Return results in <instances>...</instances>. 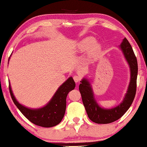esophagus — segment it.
<instances>
[{"instance_id": "34e87169", "label": "esophagus", "mask_w": 147, "mask_h": 147, "mask_svg": "<svg viewBox=\"0 0 147 147\" xmlns=\"http://www.w3.org/2000/svg\"><path fill=\"white\" fill-rule=\"evenodd\" d=\"M74 81H75L76 83H78L80 81V78L78 76H74Z\"/></svg>"}]
</instances>
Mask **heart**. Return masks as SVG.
<instances>
[{
	"label": "heart",
	"mask_w": 147,
	"mask_h": 147,
	"mask_svg": "<svg viewBox=\"0 0 147 147\" xmlns=\"http://www.w3.org/2000/svg\"><path fill=\"white\" fill-rule=\"evenodd\" d=\"M94 42H95V40L93 38H86L81 42L80 47H79V49L81 52L87 51L90 49V56H92V57L98 56L101 53L102 48H101V46L98 43L94 44Z\"/></svg>",
	"instance_id": "1"
}]
</instances>
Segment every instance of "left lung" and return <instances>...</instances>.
Wrapping results in <instances>:
<instances>
[{"mask_svg":"<svg viewBox=\"0 0 147 147\" xmlns=\"http://www.w3.org/2000/svg\"><path fill=\"white\" fill-rule=\"evenodd\" d=\"M124 58L127 61L130 69V81L127 92L122 102L112 108L101 107L94 98L93 90L89 80L83 78L80 82V89L83 105L89 118L94 123L100 124L110 123L121 118L131 105L134 100L137 88V78L138 72L137 61L134 52L126 38L119 46Z\"/></svg>","mask_w":147,"mask_h":147,"instance_id":"left-lung-1","label":"left lung"}]
</instances>
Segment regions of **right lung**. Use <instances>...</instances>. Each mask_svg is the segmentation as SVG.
Returning <instances> with one entry per match:
<instances>
[{"mask_svg": "<svg viewBox=\"0 0 147 147\" xmlns=\"http://www.w3.org/2000/svg\"><path fill=\"white\" fill-rule=\"evenodd\" d=\"M75 87V81L70 77L58 87L46 105L39 108H30L21 105L16 100L9 83L10 95L17 108L31 122L43 127H54L61 122L66 112L67 95Z\"/></svg>", "mask_w": 147, "mask_h": 147, "instance_id": "obj_1", "label": "right lung"}]
</instances>
